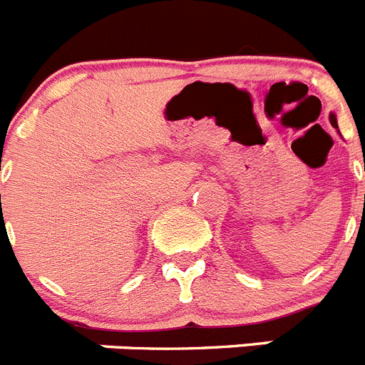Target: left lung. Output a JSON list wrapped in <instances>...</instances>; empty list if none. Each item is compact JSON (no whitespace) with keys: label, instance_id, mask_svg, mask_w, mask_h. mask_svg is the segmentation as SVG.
I'll return each mask as SVG.
<instances>
[{"label":"left lung","instance_id":"8db88e82","mask_svg":"<svg viewBox=\"0 0 365 365\" xmlns=\"http://www.w3.org/2000/svg\"><path fill=\"white\" fill-rule=\"evenodd\" d=\"M329 120H331V124H333V128H338L336 115H334V113H331V115H329ZM364 202H365V195H364Z\"/></svg>","mask_w":365,"mask_h":365}]
</instances>
